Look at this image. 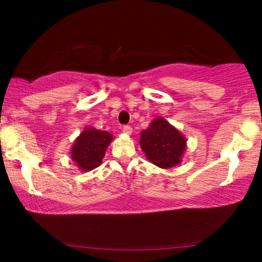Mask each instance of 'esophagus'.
<instances>
[{"instance_id": "1", "label": "esophagus", "mask_w": 262, "mask_h": 262, "mask_svg": "<svg viewBox=\"0 0 262 262\" xmlns=\"http://www.w3.org/2000/svg\"><path fill=\"white\" fill-rule=\"evenodd\" d=\"M123 132H124V134H126V135H131L132 134V127L130 126V125H125V126H123Z\"/></svg>"}]
</instances>
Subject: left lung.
Returning <instances> with one entry per match:
<instances>
[{
	"label": "left lung",
	"mask_w": 262,
	"mask_h": 262,
	"mask_svg": "<svg viewBox=\"0 0 262 262\" xmlns=\"http://www.w3.org/2000/svg\"><path fill=\"white\" fill-rule=\"evenodd\" d=\"M141 148L150 162L161 168H171L181 162L186 139L163 118H157L142 131Z\"/></svg>",
	"instance_id": "left-lung-1"
}]
</instances>
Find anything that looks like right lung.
Returning a JSON list of instances; mask_svg holds the SVG:
<instances>
[{
    "mask_svg": "<svg viewBox=\"0 0 262 262\" xmlns=\"http://www.w3.org/2000/svg\"><path fill=\"white\" fill-rule=\"evenodd\" d=\"M112 138V135L108 132L87 127L75 141L71 157L81 170L94 169L102 163L106 148Z\"/></svg>",
    "mask_w": 262,
    "mask_h": 262,
    "instance_id": "obj_1",
    "label": "right lung"
}]
</instances>
